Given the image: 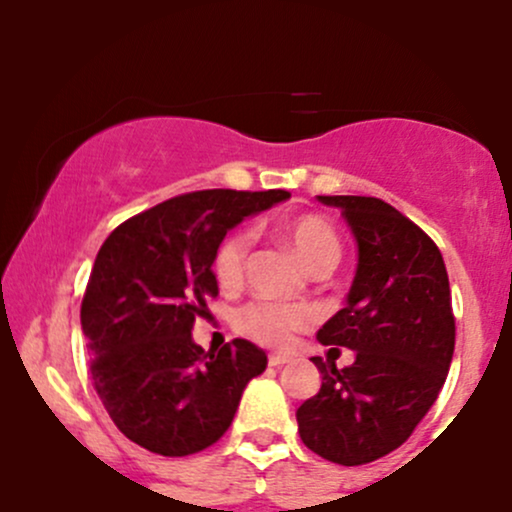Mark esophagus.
Listing matches in <instances>:
<instances>
[{"label": "esophagus", "mask_w": 512, "mask_h": 512, "mask_svg": "<svg viewBox=\"0 0 512 512\" xmlns=\"http://www.w3.org/2000/svg\"><path fill=\"white\" fill-rule=\"evenodd\" d=\"M284 363H289L286 354H269V366H284Z\"/></svg>", "instance_id": "34e87169"}]
</instances>
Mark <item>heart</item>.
Wrapping results in <instances>:
<instances>
[{"instance_id": "b5f03b06", "label": "heart", "mask_w": 512, "mask_h": 512, "mask_svg": "<svg viewBox=\"0 0 512 512\" xmlns=\"http://www.w3.org/2000/svg\"><path fill=\"white\" fill-rule=\"evenodd\" d=\"M276 236L296 252L298 260L313 274H327L337 267L342 257V243L332 223L320 214H298L276 226ZM248 262V236L231 233L221 240L214 255V276L223 289H238L245 279ZM313 315L303 305L284 303H250L236 317L238 330L250 339L274 349H284L298 332L310 325Z\"/></svg>"}]
</instances>
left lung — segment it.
Listing matches in <instances>:
<instances>
[{
  "label": "left lung",
  "instance_id": "left-lung-1",
  "mask_svg": "<svg viewBox=\"0 0 512 512\" xmlns=\"http://www.w3.org/2000/svg\"><path fill=\"white\" fill-rule=\"evenodd\" d=\"M317 199L342 211L358 245L346 305L317 339L332 354L356 351V361L310 358L322 385L296 421L310 450L356 467L397 450L438 399L455 351L450 281L438 245L383 199Z\"/></svg>",
  "mask_w": 512,
  "mask_h": 512
}]
</instances>
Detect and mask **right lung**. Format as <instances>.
Instances as JSON below:
<instances>
[{"label": "right lung", "mask_w": 512, "mask_h": 512, "mask_svg": "<svg viewBox=\"0 0 512 512\" xmlns=\"http://www.w3.org/2000/svg\"><path fill=\"white\" fill-rule=\"evenodd\" d=\"M289 197L286 190L190 192L105 238L81 301V330L98 397L132 443L185 457L228 431L267 354L248 339L204 351L192 327L219 296L211 264L226 233Z\"/></svg>", "instance_id": "obj_1"}]
</instances>
